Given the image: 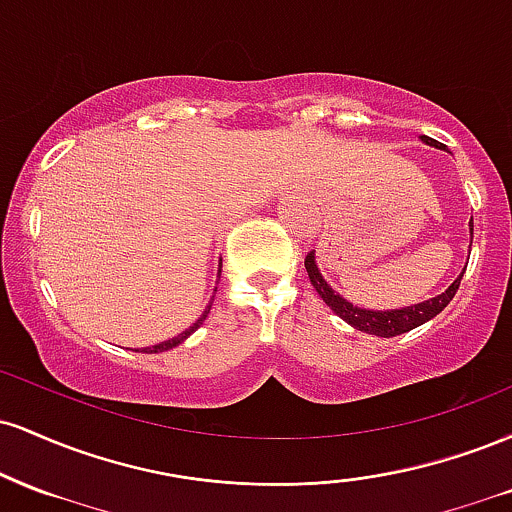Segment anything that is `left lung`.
Instances as JSON below:
<instances>
[{"label": "left lung", "instance_id": "8db88e82", "mask_svg": "<svg viewBox=\"0 0 512 512\" xmlns=\"http://www.w3.org/2000/svg\"><path fill=\"white\" fill-rule=\"evenodd\" d=\"M421 139H424L426 144L436 146V149H445L443 144L436 142V139H431V137H421ZM469 231L474 233V221H469ZM305 269H308L310 284H313L315 291L320 293L322 301H325L334 310V315L342 317V320L349 322V325L356 327V330L368 332V334H378V337H397V334H404V332L414 330V327L424 325V322L431 320V317H436L440 310H443L445 305L455 298V293H457V289H460V281H462V276H457L448 291L440 293V296L431 298V301H426V303L409 305V308H402V310H366V308H356V305L344 301L339 293H334L330 286H327V281L322 279L320 272H317L313 252H308V255H305Z\"/></svg>", "mask_w": 512, "mask_h": 512}]
</instances>
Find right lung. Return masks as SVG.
Returning a JSON list of instances; mask_svg holds the SVG:
<instances>
[{"label": "right lung", "mask_w": 512, "mask_h": 512, "mask_svg": "<svg viewBox=\"0 0 512 512\" xmlns=\"http://www.w3.org/2000/svg\"><path fill=\"white\" fill-rule=\"evenodd\" d=\"M219 279H221V269H219ZM211 303H214V301H211ZM209 310H211V305H207V310H204V315H202V317H199V320L195 322V325H192V327H190V330H187V332H182V334H178V337L168 339V342H161V344H156V346H149V349H146V351H144V354H161V351H168V349H173V346H178V344H182V342H185V339H187V337H190V334H192V332H195V330H197V327H199V325H202V322H204V320H207Z\"/></svg>", "instance_id": "add662e5"}]
</instances>
